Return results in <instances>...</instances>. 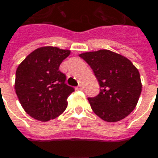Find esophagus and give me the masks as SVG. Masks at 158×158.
I'll return each instance as SVG.
<instances>
[{
    "label": "esophagus",
    "mask_w": 158,
    "mask_h": 158,
    "mask_svg": "<svg viewBox=\"0 0 158 158\" xmlns=\"http://www.w3.org/2000/svg\"><path fill=\"white\" fill-rule=\"evenodd\" d=\"M76 89H79V90H83V87H82L81 85H79Z\"/></svg>",
    "instance_id": "esophagus-1"
}]
</instances>
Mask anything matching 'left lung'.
Returning <instances> with one entry per match:
<instances>
[{"instance_id":"obj_1","label":"left lung","mask_w":158,"mask_h":158,"mask_svg":"<svg viewBox=\"0 0 158 158\" xmlns=\"http://www.w3.org/2000/svg\"><path fill=\"white\" fill-rule=\"evenodd\" d=\"M92 69L100 92L89 98L94 113L107 122L125 118L136 108L142 90L138 69L126 57L108 50L79 54Z\"/></svg>"}]
</instances>
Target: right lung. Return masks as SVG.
<instances>
[{
    "instance_id": "obj_1",
    "label": "right lung",
    "mask_w": 158,
    "mask_h": 158,
    "mask_svg": "<svg viewBox=\"0 0 158 158\" xmlns=\"http://www.w3.org/2000/svg\"><path fill=\"white\" fill-rule=\"evenodd\" d=\"M69 50L44 46L30 53L18 66L14 89L25 112L40 121H49L62 114L68 97L74 91L65 83L60 65Z\"/></svg>"
}]
</instances>
